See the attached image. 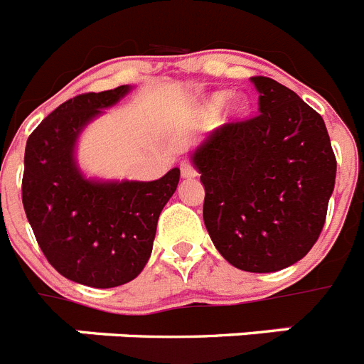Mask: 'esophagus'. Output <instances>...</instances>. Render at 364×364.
Masks as SVG:
<instances>
[{"instance_id":"esophagus-1","label":"esophagus","mask_w":364,"mask_h":364,"mask_svg":"<svg viewBox=\"0 0 364 364\" xmlns=\"http://www.w3.org/2000/svg\"><path fill=\"white\" fill-rule=\"evenodd\" d=\"M180 175L184 176V178H195L197 176V169L189 160H182L180 161Z\"/></svg>"}]
</instances>
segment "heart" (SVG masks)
<instances>
[{"mask_svg":"<svg viewBox=\"0 0 364 364\" xmlns=\"http://www.w3.org/2000/svg\"><path fill=\"white\" fill-rule=\"evenodd\" d=\"M226 97H228L226 93H217L215 97H212V101H210V105H208L210 112H213V114L219 112L220 107H223V102L226 101ZM241 110H243V105H241V102H234V105H232V112H234V114H239Z\"/></svg>","mask_w":364,"mask_h":364,"instance_id":"obj_1","label":"heart"}]
</instances>
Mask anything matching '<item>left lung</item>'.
I'll use <instances>...</instances> for the list:
<instances>
[{
	"label": "left lung",
	"mask_w": 364,
	"mask_h": 364,
	"mask_svg": "<svg viewBox=\"0 0 364 364\" xmlns=\"http://www.w3.org/2000/svg\"><path fill=\"white\" fill-rule=\"evenodd\" d=\"M259 114L230 121L195 151L204 225L226 262L274 272L302 259L326 223L337 160L318 112L269 77H252Z\"/></svg>",
	"instance_id": "left-lung-1"
}]
</instances>
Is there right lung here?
<instances>
[{
	"label": "right lung",
	"mask_w": 364,
	"mask_h": 364,
	"mask_svg": "<svg viewBox=\"0 0 364 364\" xmlns=\"http://www.w3.org/2000/svg\"><path fill=\"white\" fill-rule=\"evenodd\" d=\"M129 92L80 93L31 132L21 180L23 210L43 256L64 278L108 289L134 279L152 252L158 217L180 169L154 182H92L73 161L80 129Z\"/></svg>",
	"instance_id": "right-lung-1"
}]
</instances>
